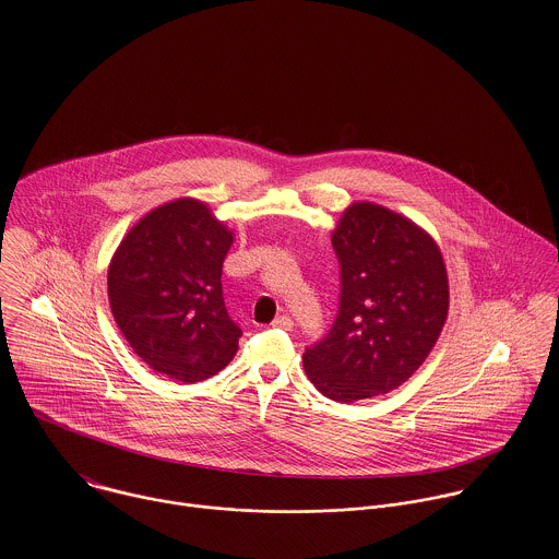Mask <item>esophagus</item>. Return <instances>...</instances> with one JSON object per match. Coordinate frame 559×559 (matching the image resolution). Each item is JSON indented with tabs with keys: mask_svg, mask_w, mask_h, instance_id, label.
<instances>
[{
	"mask_svg": "<svg viewBox=\"0 0 559 559\" xmlns=\"http://www.w3.org/2000/svg\"><path fill=\"white\" fill-rule=\"evenodd\" d=\"M272 326H276V329H285V331H292V317H287V314H281V317H276V319L272 320Z\"/></svg>",
	"mask_w": 559,
	"mask_h": 559,
	"instance_id": "34e87169",
	"label": "esophagus"
}]
</instances>
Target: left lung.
I'll list each match as a JSON object with an SVG mask.
<instances>
[{
    "label": "left lung",
    "mask_w": 559,
    "mask_h": 559,
    "mask_svg": "<svg viewBox=\"0 0 559 559\" xmlns=\"http://www.w3.org/2000/svg\"><path fill=\"white\" fill-rule=\"evenodd\" d=\"M342 293L337 319L304 369L322 396L388 394L417 371L449 314V278L436 240L374 203L349 205L333 230Z\"/></svg>",
    "instance_id": "1"
}]
</instances>
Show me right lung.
Listing matches in <instances>:
<instances>
[{
    "label": "right lung",
    "instance_id": "right-lung-1",
    "mask_svg": "<svg viewBox=\"0 0 559 559\" xmlns=\"http://www.w3.org/2000/svg\"><path fill=\"white\" fill-rule=\"evenodd\" d=\"M233 233L197 199L146 213L108 266V301L133 352L169 379L194 383L222 371L242 331L228 317L222 264Z\"/></svg>",
    "mask_w": 559,
    "mask_h": 559
}]
</instances>
